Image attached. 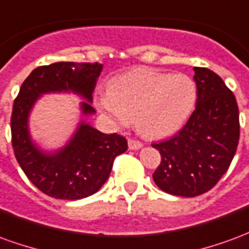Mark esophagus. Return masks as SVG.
Listing matches in <instances>:
<instances>
[{
	"label": "esophagus",
	"mask_w": 249,
	"mask_h": 249,
	"mask_svg": "<svg viewBox=\"0 0 249 249\" xmlns=\"http://www.w3.org/2000/svg\"><path fill=\"white\" fill-rule=\"evenodd\" d=\"M128 145H129V149L137 151V149H140L141 146H142V142L139 140H135V139H129L128 140Z\"/></svg>",
	"instance_id": "obj_1"
}]
</instances>
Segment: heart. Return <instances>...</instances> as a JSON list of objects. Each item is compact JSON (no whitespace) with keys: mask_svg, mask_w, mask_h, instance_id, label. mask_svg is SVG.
<instances>
[{"mask_svg":"<svg viewBox=\"0 0 249 249\" xmlns=\"http://www.w3.org/2000/svg\"><path fill=\"white\" fill-rule=\"evenodd\" d=\"M196 98V82L184 73L137 69L113 78L100 107L117 124L135 121L142 135L161 139L185 124Z\"/></svg>","mask_w":249,"mask_h":249,"instance_id":"b5f03b06","label":"heart"}]
</instances>
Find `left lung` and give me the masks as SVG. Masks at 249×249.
Here are the masks:
<instances>
[{"instance_id":"left-lung-1","label":"left lung","mask_w":249,"mask_h":249,"mask_svg":"<svg viewBox=\"0 0 249 249\" xmlns=\"http://www.w3.org/2000/svg\"><path fill=\"white\" fill-rule=\"evenodd\" d=\"M197 87L196 109L169 140L152 144L161 155L153 181L175 196L195 197L223 178L235 156L239 108L221 77L207 68H193Z\"/></svg>"}]
</instances>
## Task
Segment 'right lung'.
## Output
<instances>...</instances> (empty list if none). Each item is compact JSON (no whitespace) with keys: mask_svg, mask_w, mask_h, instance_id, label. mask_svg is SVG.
Here are the masks:
<instances>
[{"mask_svg":"<svg viewBox=\"0 0 249 249\" xmlns=\"http://www.w3.org/2000/svg\"><path fill=\"white\" fill-rule=\"evenodd\" d=\"M103 65L94 62H54L36 68L26 77L13 104L12 145L19 167L48 196L78 200L90 196L108 180L116 156L128 149L124 136L105 135L81 121L71 140L60 151L46 153L30 139L28 117L37 98L49 92H71L88 100L82 114H92V93Z\"/></svg>","mask_w":249,"mask_h":249,"instance_id":"obj_1","label":"right lung"}]
</instances>
